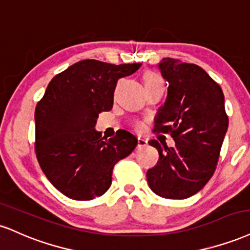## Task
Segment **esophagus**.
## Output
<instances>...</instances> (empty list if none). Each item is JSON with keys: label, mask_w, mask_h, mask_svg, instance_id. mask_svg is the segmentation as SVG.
Listing matches in <instances>:
<instances>
[{"label": "esophagus", "mask_w": 250, "mask_h": 250, "mask_svg": "<svg viewBox=\"0 0 250 250\" xmlns=\"http://www.w3.org/2000/svg\"><path fill=\"white\" fill-rule=\"evenodd\" d=\"M146 145H147V139L144 137H138V147H144Z\"/></svg>", "instance_id": "34e87169"}]
</instances>
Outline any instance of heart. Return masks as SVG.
<instances>
[{
  "label": "heart",
  "mask_w": 250,
  "mask_h": 250,
  "mask_svg": "<svg viewBox=\"0 0 250 250\" xmlns=\"http://www.w3.org/2000/svg\"><path fill=\"white\" fill-rule=\"evenodd\" d=\"M144 83H145V86H151V85L164 84V81L159 75H157V73L148 72L144 76ZM134 127L139 130V128H142V124H140L139 122L134 123Z\"/></svg>",
  "instance_id": "1"
}]
</instances>
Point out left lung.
I'll return each instance as SVG.
<instances>
[{
  "label": "left lung",
  "mask_w": 250,
  "mask_h": 250,
  "mask_svg": "<svg viewBox=\"0 0 250 250\" xmlns=\"http://www.w3.org/2000/svg\"><path fill=\"white\" fill-rule=\"evenodd\" d=\"M158 67L168 89L154 131L171 134L175 146L148 143L158 149L159 160L146 177L161 198L186 199L204 188L215 172L228 128L225 97L220 85L195 64L163 58Z\"/></svg>",
  "instance_id": "8db88e82"
}]
</instances>
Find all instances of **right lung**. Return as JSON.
I'll return each instance as SVG.
<instances>
[{
	"mask_svg": "<svg viewBox=\"0 0 250 250\" xmlns=\"http://www.w3.org/2000/svg\"><path fill=\"white\" fill-rule=\"evenodd\" d=\"M140 66L81 61L56 75L37 103V160L50 183L67 198L92 200L104 194L114 165L136 148L137 138L128 131L105 139L95 125L99 113L112 108L118 79Z\"/></svg>",
	"mask_w": 250,
	"mask_h": 250,
	"instance_id": "right-lung-1",
	"label": "right lung"
}]
</instances>
